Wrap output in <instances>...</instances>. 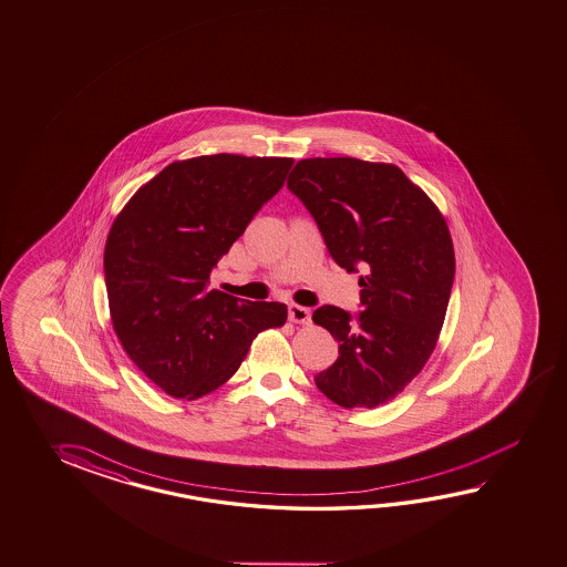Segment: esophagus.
<instances>
[{"label":"esophagus","instance_id":"esophagus-1","mask_svg":"<svg viewBox=\"0 0 567 567\" xmlns=\"http://www.w3.org/2000/svg\"><path fill=\"white\" fill-rule=\"evenodd\" d=\"M289 320L293 323H310L311 311L310 308H303V306H296L291 303L288 310Z\"/></svg>","mask_w":567,"mask_h":567}]
</instances>
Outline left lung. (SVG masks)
<instances>
[{
  "mask_svg": "<svg viewBox=\"0 0 567 567\" xmlns=\"http://www.w3.org/2000/svg\"><path fill=\"white\" fill-rule=\"evenodd\" d=\"M288 189L318 223L333 261L360 276L362 311L322 306L311 320L338 340L316 386L344 409H377L433 354L455 279L443 213L396 165L352 156L303 158Z\"/></svg>",
  "mask_w": 567,
  "mask_h": 567,
  "instance_id": "left-lung-1",
  "label": "left lung"
}]
</instances>
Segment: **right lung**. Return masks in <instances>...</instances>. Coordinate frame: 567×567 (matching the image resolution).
Instances as JSON below:
<instances>
[{
    "instance_id": "obj_1",
    "label": "right lung",
    "mask_w": 567,
    "mask_h": 567,
    "mask_svg": "<svg viewBox=\"0 0 567 567\" xmlns=\"http://www.w3.org/2000/svg\"><path fill=\"white\" fill-rule=\"evenodd\" d=\"M288 156L205 155L177 161L136 190L104 247L112 326L158 389L195 400L241 367L257 333L279 328V301L209 289L213 267L288 175Z\"/></svg>"
}]
</instances>
